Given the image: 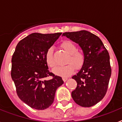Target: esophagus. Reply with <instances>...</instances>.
<instances>
[{
  "instance_id": "1",
  "label": "esophagus",
  "mask_w": 122,
  "mask_h": 122,
  "mask_svg": "<svg viewBox=\"0 0 122 122\" xmlns=\"http://www.w3.org/2000/svg\"><path fill=\"white\" fill-rule=\"evenodd\" d=\"M68 78H67V77H65V76H63V80L64 81H66L67 80H68Z\"/></svg>"
}]
</instances>
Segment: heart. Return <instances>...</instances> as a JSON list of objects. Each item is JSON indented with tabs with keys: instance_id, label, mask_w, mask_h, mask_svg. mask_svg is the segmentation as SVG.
Masks as SVG:
<instances>
[{
	"instance_id": "heart-1",
	"label": "heart",
	"mask_w": 122,
	"mask_h": 122,
	"mask_svg": "<svg viewBox=\"0 0 122 122\" xmlns=\"http://www.w3.org/2000/svg\"><path fill=\"white\" fill-rule=\"evenodd\" d=\"M61 48L69 55L66 61L67 65L63 66H58L54 70L55 74L62 76H69L74 71L75 67L80 68L83 66L85 61V54L81 51L77 50V47L73 42L70 41H65L61 45ZM45 59L47 65L54 68L56 66L53 55V49L48 48L45 54Z\"/></svg>"
}]
</instances>
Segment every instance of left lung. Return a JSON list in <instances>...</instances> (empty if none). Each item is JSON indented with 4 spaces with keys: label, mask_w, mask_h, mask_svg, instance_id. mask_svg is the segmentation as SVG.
<instances>
[{
    "label": "left lung",
    "mask_w": 122,
    "mask_h": 122,
    "mask_svg": "<svg viewBox=\"0 0 122 122\" xmlns=\"http://www.w3.org/2000/svg\"><path fill=\"white\" fill-rule=\"evenodd\" d=\"M63 35L79 44L85 54L81 70L72 76L77 86L73 99L82 107H91L103 99L108 90L112 68L110 55L101 40L88 31L65 32Z\"/></svg>",
    "instance_id": "obj_1"
}]
</instances>
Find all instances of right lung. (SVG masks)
<instances>
[{
  "label": "right lung",
  "instance_id": "1",
  "mask_svg": "<svg viewBox=\"0 0 122 122\" xmlns=\"http://www.w3.org/2000/svg\"><path fill=\"white\" fill-rule=\"evenodd\" d=\"M62 33H33L20 41L12 56L11 77L19 98L36 110L53 103L56 91L63 85L61 77L48 70L45 54ZM51 77L47 80V77Z\"/></svg>",
  "mask_w": 122,
  "mask_h": 122
}]
</instances>
